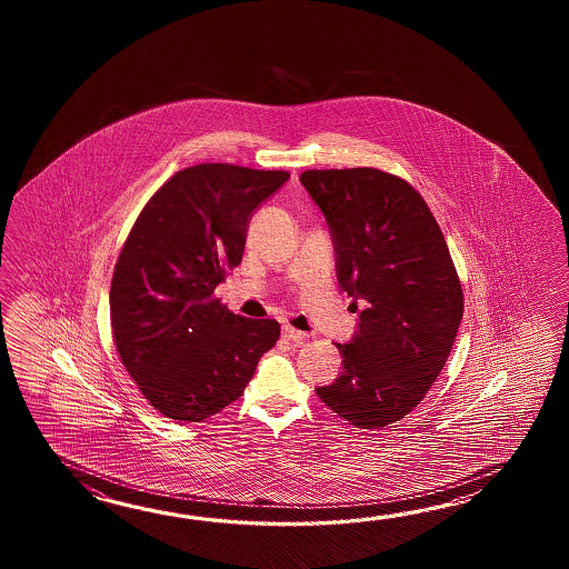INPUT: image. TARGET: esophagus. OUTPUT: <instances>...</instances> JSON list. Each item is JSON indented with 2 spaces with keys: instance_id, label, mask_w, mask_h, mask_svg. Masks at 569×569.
<instances>
[{
  "instance_id": "esophagus-1",
  "label": "esophagus",
  "mask_w": 569,
  "mask_h": 569,
  "mask_svg": "<svg viewBox=\"0 0 569 569\" xmlns=\"http://www.w3.org/2000/svg\"><path fill=\"white\" fill-rule=\"evenodd\" d=\"M282 338L289 339L292 343H301L302 339L307 338L305 331H299L295 327H282Z\"/></svg>"
}]
</instances>
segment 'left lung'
<instances>
[{"label": "left lung", "instance_id": "8db88e82", "mask_svg": "<svg viewBox=\"0 0 569 569\" xmlns=\"http://www.w3.org/2000/svg\"><path fill=\"white\" fill-rule=\"evenodd\" d=\"M301 184L326 216L339 287L363 305L353 338L336 343L341 375L315 392L356 427H387L423 400L458 336L463 292L448 243L395 174L305 170Z\"/></svg>", "mask_w": 569, "mask_h": 569}]
</instances>
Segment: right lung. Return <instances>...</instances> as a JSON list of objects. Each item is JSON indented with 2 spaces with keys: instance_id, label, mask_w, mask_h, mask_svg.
Segmentation results:
<instances>
[{
  "instance_id": "right-lung-1",
  "label": "right lung",
  "mask_w": 569,
  "mask_h": 569,
  "mask_svg": "<svg viewBox=\"0 0 569 569\" xmlns=\"http://www.w3.org/2000/svg\"><path fill=\"white\" fill-rule=\"evenodd\" d=\"M284 170L197 164L146 203L121 248L109 290L113 341L148 402L197 423L242 397L280 336L213 297L242 262L250 219L289 181Z\"/></svg>"
}]
</instances>
